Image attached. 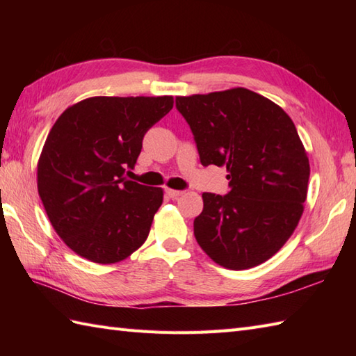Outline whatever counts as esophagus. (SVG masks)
I'll return each mask as SVG.
<instances>
[{
	"label": "esophagus",
	"instance_id": "34e87169",
	"mask_svg": "<svg viewBox=\"0 0 356 356\" xmlns=\"http://www.w3.org/2000/svg\"><path fill=\"white\" fill-rule=\"evenodd\" d=\"M165 193H166V195H168L170 199H177L179 195H182L184 194V191H180V190H165Z\"/></svg>",
	"mask_w": 356,
	"mask_h": 356
}]
</instances>
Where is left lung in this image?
Segmentation results:
<instances>
[{"label": "left lung", "instance_id": "obj_1", "mask_svg": "<svg viewBox=\"0 0 356 356\" xmlns=\"http://www.w3.org/2000/svg\"><path fill=\"white\" fill-rule=\"evenodd\" d=\"M176 108L191 128L200 163L228 170V194H202L197 243L228 269L269 260L298 225L311 174L292 119L248 88L179 96Z\"/></svg>", "mask_w": 356, "mask_h": 356}]
</instances>
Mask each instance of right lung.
Listing matches in <instances>:
<instances>
[{
  "label": "right lung",
  "instance_id": "1",
  "mask_svg": "<svg viewBox=\"0 0 356 356\" xmlns=\"http://www.w3.org/2000/svg\"><path fill=\"white\" fill-rule=\"evenodd\" d=\"M172 96H96L58 118L38 162V193L58 236L84 259L110 264L143 245L162 188L125 179L143 136Z\"/></svg>",
  "mask_w": 356,
  "mask_h": 356
}]
</instances>
